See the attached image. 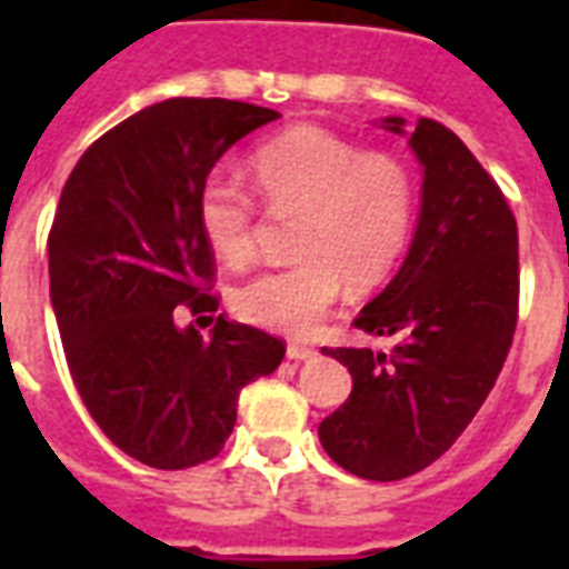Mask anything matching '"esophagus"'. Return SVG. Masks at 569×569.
<instances>
[{
	"label": "esophagus",
	"mask_w": 569,
	"mask_h": 569,
	"mask_svg": "<svg viewBox=\"0 0 569 569\" xmlns=\"http://www.w3.org/2000/svg\"><path fill=\"white\" fill-rule=\"evenodd\" d=\"M286 357L295 360V363H301V360H312V357H316V348L301 346V342H289V346H286Z\"/></svg>",
	"instance_id": "obj_1"
}]
</instances>
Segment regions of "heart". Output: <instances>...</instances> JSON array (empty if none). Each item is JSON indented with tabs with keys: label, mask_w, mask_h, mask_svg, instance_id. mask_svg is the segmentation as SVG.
<instances>
[{
	"label": "heart",
	"mask_w": 569,
	"mask_h": 569,
	"mask_svg": "<svg viewBox=\"0 0 569 569\" xmlns=\"http://www.w3.org/2000/svg\"><path fill=\"white\" fill-rule=\"evenodd\" d=\"M250 180L271 209H298V262L250 277L236 312L250 325L303 337L342 292L372 289L405 257L416 223L413 171L392 153L301 123L250 153ZM197 223L230 266L253 257L257 203L236 177L212 173L197 191Z\"/></svg>",
	"instance_id": "b5f03b06"
}]
</instances>
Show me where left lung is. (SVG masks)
<instances>
[{
  "label": "left lung",
  "mask_w": 569,
  "mask_h": 569,
  "mask_svg": "<svg viewBox=\"0 0 569 569\" xmlns=\"http://www.w3.org/2000/svg\"><path fill=\"white\" fill-rule=\"evenodd\" d=\"M383 129L407 136L405 118ZM407 144L422 164V206L398 274L355 325L392 351L337 348L351 396L319 425L351 476L398 481L431 467L472 422L517 328V221L490 173L451 129L419 118Z\"/></svg>",
  "instance_id": "obj_1"
}]
</instances>
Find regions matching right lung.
<instances>
[{"label": "right lung", "mask_w": 569, "mask_h": 569, "mask_svg": "<svg viewBox=\"0 0 569 569\" xmlns=\"http://www.w3.org/2000/svg\"><path fill=\"white\" fill-rule=\"evenodd\" d=\"M274 109L236 100L156 102L76 162L49 230V298L88 413L120 451L156 469L214 458L241 387L286 346L218 316L209 339L180 310L214 312V257L197 191L214 162Z\"/></svg>", "instance_id": "1"}]
</instances>
